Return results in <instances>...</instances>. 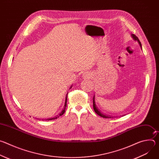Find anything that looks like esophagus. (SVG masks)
<instances>
[{
    "mask_svg": "<svg viewBox=\"0 0 159 159\" xmlns=\"http://www.w3.org/2000/svg\"><path fill=\"white\" fill-rule=\"evenodd\" d=\"M82 77L85 79H90V77H91V75H90V74H89L88 73H85L83 74Z\"/></svg>",
    "mask_w": 159,
    "mask_h": 159,
    "instance_id": "1",
    "label": "esophagus"
}]
</instances>
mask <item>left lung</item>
Masks as SVG:
<instances>
[{"instance_id":"8db88e82","label":"left lung","mask_w":159,"mask_h":159,"mask_svg":"<svg viewBox=\"0 0 159 159\" xmlns=\"http://www.w3.org/2000/svg\"><path fill=\"white\" fill-rule=\"evenodd\" d=\"M131 37H132V38H133L134 41H138V43H139L140 46V47H141V48H142V50L141 42L140 41V40H139V39L138 38V37L136 36H135L134 34H131ZM93 108H94V111L96 112V114L98 115L99 116H101V117H102V118H112V117H111V116H107V115H106L103 114V113H102V112H101V111H100V110L98 109V107L96 106V102H95V95H94V97H93Z\"/></svg>"}]
</instances>
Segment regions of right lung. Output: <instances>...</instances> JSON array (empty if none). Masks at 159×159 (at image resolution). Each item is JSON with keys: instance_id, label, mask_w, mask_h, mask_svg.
Returning a JSON list of instances; mask_svg holds the SVG:
<instances>
[{"instance_id": "add662e5", "label": "right lung", "mask_w": 159, "mask_h": 159, "mask_svg": "<svg viewBox=\"0 0 159 159\" xmlns=\"http://www.w3.org/2000/svg\"><path fill=\"white\" fill-rule=\"evenodd\" d=\"M72 86H71L70 87V89H71L72 88ZM67 94H68V93H67V94H66V97H65V104H64V107H63V110L61 111V112L59 114V115L58 116H55V118H49V119H47V120H55V119H57V118H58L60 116H61V115H63V113L65 112V109H66V101H67Z\"/></svg>"}]
</instances>
